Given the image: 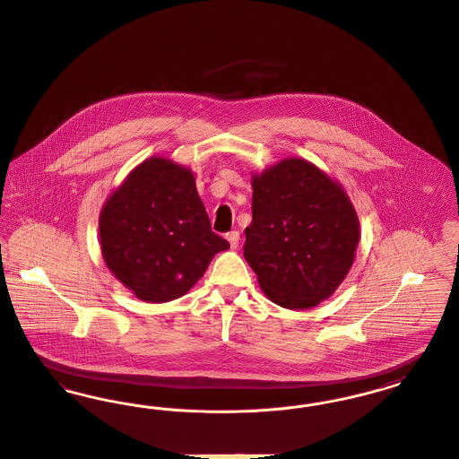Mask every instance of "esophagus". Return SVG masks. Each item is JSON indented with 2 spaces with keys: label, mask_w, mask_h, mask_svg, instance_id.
<instances>
[{
  "label": "esophagus",
  "mask_w": 459,
  "mask_h": 459,
  "mask_svg": "<svg viewBox=\"0 0 459 459\" xmlns=\"http://www.w3.org/2000/svg\"><path fill=\"white\" fill-rule=\"evenodd\" d=\"M226 238H228V242L231 245V248H237L238 242H240V233H238V231H230V233L226 235Z\"/></svg>",
  "instance_id": "obj_1"
}]
</instances>
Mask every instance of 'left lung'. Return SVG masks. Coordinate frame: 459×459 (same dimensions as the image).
<instances>
[{"label":"left lung","mask_w":459,"mask_h":459,"mask_svg":"<svg viewBox=\"0 0 459 459\" xmlns=\"http://www.w3.org/2000/svg\"><path fill=\"white\" fill-rule=\"evenodd\" d=\"M252 189L244 255L263 292L289 309L331 298L360 240L359 217L342 186L303 158H285L254 174Z\"/></svg>","instance_id":"obj_1"}]
</instances>
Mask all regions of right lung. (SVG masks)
<instances>
[{
    "label": "right lung",
    "mask_w": 459,
    "mask_h": 459,
    "mask_svg": "<svg viewBox=\"0 0 459 459\" xmlns=\"http://www.w3.org/2000/svg\"><path fill=\"white\" fill-rule=\"evenodd\" d=\"M99 237L109 272L146 303L181 298L230 248L211 230L193 172L161 156L144 160L111 193Z\"/></svg>",
    "instance_id": "1"
}]
</instances>
